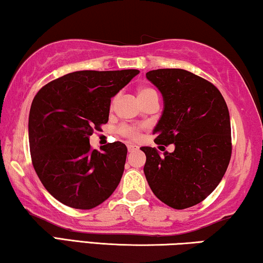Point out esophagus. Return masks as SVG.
Here are the masks:
<instances>
[{
	"mask_svg": "<svg viewBox=\"0 0 263 263\" xmlns=\"http://www.w3.org/2000/svg\"><path fill=\"white\" fill-rule=\"evenodd\" d=\"M127 150H128V152H133V151L138 150V146H137V145L130 144V145H127Z\"/></svg>",
	"mask_w": 263,
	"mask_h": 263,
	"instance_id": "1",
	"label": "esophagus"
}]
</instances>
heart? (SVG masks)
Masks as SVG:
<instances>
[{"instance_id":"b5f03b06","label":"heart","mask_w":263,"mask_h":263,"mask_svg":"<svg viewBox=\"0 0 263 263\" xmlns=\"http://www.w3.org/2000/svg\"><path fill=\"white\" fill-rule=\"evenodd\" d=\"M137 97H138V99L142 104H144L145 101H147L150 99H154V98H157V99H158L155 89H152L150 87H145V86L137 89ZM120 133L121 135H124L125 137H128V138H131V139H137L139 136L138 131H137L135 127H131V126H123L120 128Z\"/></svg>"}]
</instances>
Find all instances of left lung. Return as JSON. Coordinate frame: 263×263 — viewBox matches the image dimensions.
Wrapping results in <instances>:
<instances>
[{
	"label": "left lung",
	"instance_id": "1",
	"mask_svg": "<svg viewBox=\"0 0 263 263\" xmlns=\"http://www.w3.org/2000/svg\"><path fill=\"white\" fill-rule=\"evenodd\" d=\"M146 78L164 103L155 142L174 144L175 150L160 155L155 147H140L146 156L145 177L157 198L174 209H185L213 193L229 165L228 107L211 82L185 69L150 70Z\"/></svg>",
	"mask_w": 263,
	"mask_h": 263
}]
</instances>
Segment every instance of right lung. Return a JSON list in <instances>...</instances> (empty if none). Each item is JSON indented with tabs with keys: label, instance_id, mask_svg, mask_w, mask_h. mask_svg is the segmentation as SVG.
Wrapping results in <instances>:
<instances>
[{
	"label": "right lung",
	"instance_id": "obj_1",
	"mask_svg": "<svg viewBox=\"0 0 263 263\" xmlns=\"http://www.w3.org/2000/svg\"><path fill=\"white\" fill-rule=\"evenodd\" d=\"M138 69L78 70L44 86L31 103L28 137L34 169L62 204L87 210L113 194L127 147L121 142L91 150L89 136L108 121L111 98Z\"/></svg>",
	"mask_w": 263,
	"mask_h": 263
}]
</instances>
